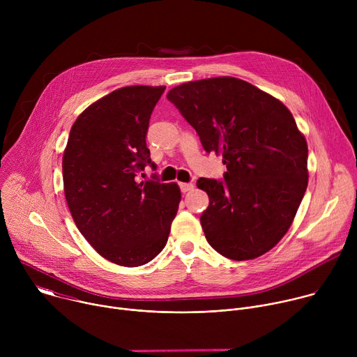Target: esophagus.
Segmentation results:
<instances>
[{
  "label": "esophagus",
  "instance_id": "34e87169",
  "mask_svg": "<svg viewBox=\"0 0 357 357\" xmlns=\"http://www.w3.org/2000/svg\"><path fill=\"white\" fill-rule=\"evenodd\" d=\"M179 188H181V190L185 193V192H189V190L193 189V183H183V182H181V183H179Z\"/></svg>",
  "mask_w": 357,
  "mask_h": 357
}]
</instances>
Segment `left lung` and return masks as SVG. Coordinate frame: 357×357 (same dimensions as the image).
Returning <instances> with one entry per match:
<instances>
[{
	"label": "left lung",
	"instance_id": "1",
	"mask_svg": "<svg viewBox=\"0 0 357 357\" xmlns=\"http://www.w3.org/2000/svg\"><path fill=\"white\" fill-rule=\"evenodd\" d=\"M167 97L227 167L223 182H196L209 196L200 216L206 240L231 260L263 256L291 227L308 186V144L291 112L231 76L182 83Z\"/></svg>",
	"mask_w": 357,
	"mask_h": 357
}]
</instances>
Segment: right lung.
Returning a JSON list of instances; mask_svg holds the SVG:
<instances>
[{"label": "right lung", "mask_w": 357, "mask_h": 357, "mask_svg": "<svg viewBox=\"0 0 357 357\" xmlns=\"http://www.w3.org/2000/svg\"><path fill=\"white\" fill-rule=\"evenodd\" d=\"M165 86H126L91 103L73 123L63 152L72 218L106 260L146 264L162 251L181 202L178 183L138 182L151 164L145 135Z\"/></svg>", "instance_id": "right-lung-1"}]
</instances>
